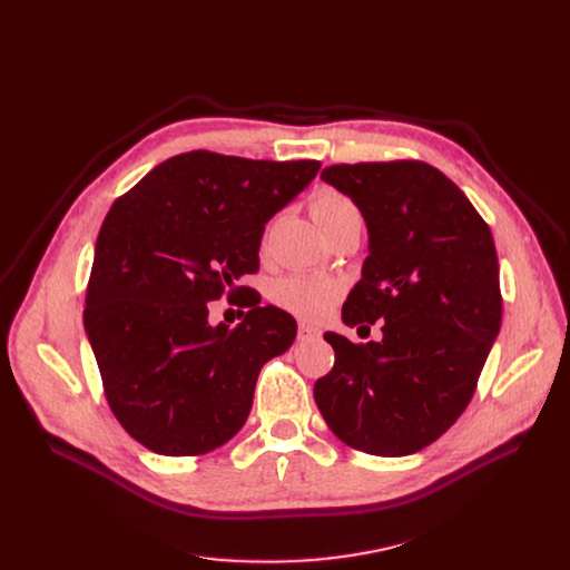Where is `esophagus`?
Instances as JSON below:
<instances>
[{"mask_svg":"<svg viewBox=\"0 0 570 570\" xmlns=\"http://www.w3.org/2000/svg\"><path fill=\"white\" fill-rule=\"evenodd\" d=\"M318 335H321L318 327H314V325H309V323H301V325H297V340H301V342L316 340Z\"/></svg>","mask_w":570,"mask_h":570,"instance_id":"34e87169","label":"esophagus"}]
</instances>
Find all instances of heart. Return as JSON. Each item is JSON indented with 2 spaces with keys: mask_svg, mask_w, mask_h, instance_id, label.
I'll list each match as a JSON object with an SVG mask.
<instances>
[{
  "mask_svg": "<svg viewBox=\"0 0 570 570\" xmlns=\"http://www.w3.org/2000/svg\"><path fill=\"white\" fill-rule=\"evenodd\" d=\"M312 217L323 228L327 224L346 219V217H357V209L346 196L331 189H323L312 200ZM342 293H344V284L340 279L295 273L275 282L273 301L282 309L295 316L318 321L333 309V305L340 301Z\"/></svg>",
  "mask_w": 570,
  "mask_h": 570,
  "instance_id": "heart-1",
  "label": "heart"
}]
</instances>
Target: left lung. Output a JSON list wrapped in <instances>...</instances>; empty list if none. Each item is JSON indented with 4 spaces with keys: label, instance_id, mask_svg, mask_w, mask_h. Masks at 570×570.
<instances>
[{
    "label": "left lung",
    "instance_id": "8db88e82",
    "mask_svg": "<svg viewBox=\"0 0 570 570\" xmlns=\"http://www.w3.org/2000/svg\"><path fill=\"white\" fill-rule=\"evenodd\" d=\"M323 183L348 196L367 226V258L342 321H383L381 342L325 333L335 367L314 400L357 451H423L466 409L501 327L494 239L475 207L423 161L337 164Z\"/></svg>",
    "mask_w": 570,
    "mask_h": 570
}]
</instances>
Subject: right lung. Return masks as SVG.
Listing matches in <instances>:
<instances>
[{
  "label": "right lung",
  "instance_id": "right-lung-1",
  "mask_svg": "<svg viewBox=\"0 0 570 570\" xmlns=\"http://www.w3.org/2000/svg\"><path fill=\"white\" fill-rule=\"evenodd\" d=\"M318 168L196 149L112 203L82 321L115 417L153 453L224 445L247 421L261 367L293 344L295 318L275 305L252 301L228 327L209 325L207 303L256 273L265 224Z\"/></svg>",
  "mask_w": 570,
  "mask_h": 570
}]
</instances>
